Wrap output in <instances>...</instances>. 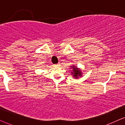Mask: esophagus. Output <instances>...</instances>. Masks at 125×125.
<instances>
[{
    "label": "esophagus",
    "instance_id": "1",
    "mask_svg": "<svg viewBox=\"0 0 125 125\" xmlns=\"http://www.w3.org/2000/svg\"><path fill=\"white\" fill-rule=\"evenodd\" d=\"M54 66H59V64H56V65H54Z\"/></svg>",
    "mask_w": 125,
    "mask_h": 125
}]
</instances>
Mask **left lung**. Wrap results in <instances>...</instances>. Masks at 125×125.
I'll list each match as a JSON object with an SVG mask.
<instances>
[{"instance_id": "left-lung-1", "label": "left lung", "mask_w": 125, "mask_h": 125, "mask_svg": "<svg viewBox=\"0 0 125 125\" xmlns=\"http://www.w3.org/2000/svg\"><path fill=\"white\" fill-rule=\"evenodd\" d=\"M71 69H72L71 72V75H72L75 79H78V78H79V77H81L82 76L83 73H82L81 69H80L77 66L75 65L71 66Z\"/></svg>"}]
</instances>
